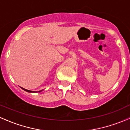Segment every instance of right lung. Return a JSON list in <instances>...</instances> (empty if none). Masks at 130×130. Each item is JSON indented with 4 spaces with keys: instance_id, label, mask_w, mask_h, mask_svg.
Instances as JSON below:
<instances>
[{
    "instance_id": "1",
    "label": "right lung",
    "mask_w": 130,
    "mask_h": 130,
    "mask_svg": "<svg viewBox=\"0 0 130 130\" xmlns=\"http://www.w3.org/2000/svg\"><path fill=\"white\" fill-rule=\"evenodd\" d=\"M21 89H23L24 90L26 91V92H34V91H31V90H27V89H24V88H22V87H21ZM41 90H40V91H38V92H41Z\"/></svg>"
}]
</instances>
